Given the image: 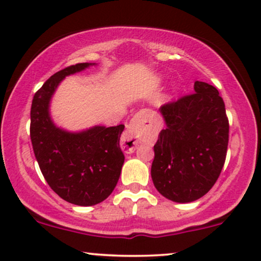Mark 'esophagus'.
I'll list each match as a JSON object with an SVG mask.
<instances>
[{
	"label": "esophagus",
	"instance_id": "obj_1",
	"mask_svg": "<svg viewBox=\"0 0 261 261\" xmlns=\"http://www.w3.org/2000/svg\"><path fill=\"white\" fill-rule=\"evenodd\" d=\"M142 115L136 114L131 119L130 125H128L127 130L124 134L123 141V149L126 153H131L136 149L138 144L141 143L142 136H143V131H142Z\"/></svg>",
	"mask_w": 261,
	"mask_h": 261
}]
</instances>
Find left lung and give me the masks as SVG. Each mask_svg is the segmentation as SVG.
Listing matches in <instances>:
<instances>
[{"label":"left lung","mask_w":261,"mask_h":261,"mask_svg":"<svg viewBox=\"0 0 261 261\" xmlns=\"http://www.w3.org/2000/svg\"><path fill=\"white\" fill-rule=\"evenodd\" d=\"M195 92L160 107L166 127L154 146L151 179L161 195L191 202L211 190L225 163L229 120L218 90L195 82Z\"/></svg>","instance_id":"obj_1"}]
</instances>
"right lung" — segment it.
I'll use <instances>...</instances> for the list:
<instances>
[{"label": "right lung", "instance_id": "1", "mask_svg": "<svg viewBox=\"0 0 261 261\" xmlns=\"http://www.w3.org/2000/svg\"><path fill=\"white\" fill-rule=\"evenodd\" d=\"M91 65L75 64L53 74L36 92L31 106L30 137L42 174L61 199L78 206L106 200L125 159L119 144L123 124L68 133L55 126L49 114L50 98L62 79Z\"/></svg>", "mask_w": 261, "mask_h": 261}]
</instances>
